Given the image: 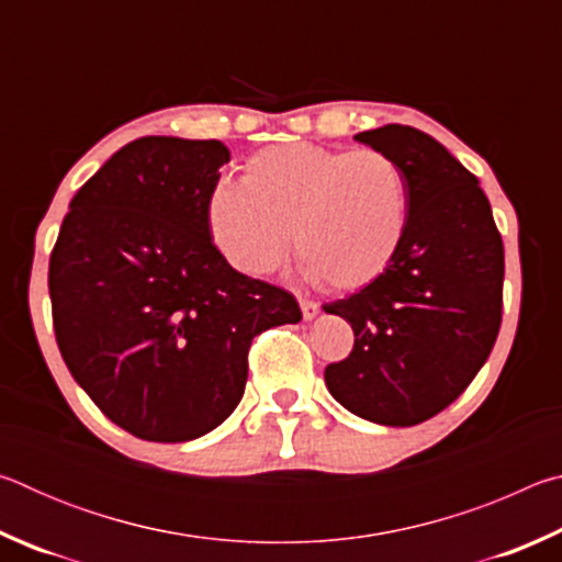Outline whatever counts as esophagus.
<instances>
[{
  "instance_id": "esophagus-1",
  "label": "esophagus",
  "mask_w": 562,
  "mask_h": 562,
  "mask_svg": "<svg viewBox=\"0 0 562 562\" xmlns=\"http://www.w3.org/2000/svg\"><path fill=\"white\" fill-rule=\"evenodd\" d=\"M300 310H302V317L304 319H315L319 315V302L315 300H302L300 297Z\"/></svg>"
}]
</instances>
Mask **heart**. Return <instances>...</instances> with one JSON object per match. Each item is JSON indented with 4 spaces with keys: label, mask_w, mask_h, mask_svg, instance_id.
<instances>
[{
    "label": "heart",
    "mask_w": 562,
    "mask_h": 562,
    "mask_svg": "<svg viewBox=\"0 0 562 562\" xmlns=\"http://www.w3.org/2000/svg\"><path fill=\"white\" fill-rule=\"evenodd\" d=\"M205 213L235 270L272 272L294 237L304 278L351 292L382 278L402 250L408 183L379 150L282 144L247 158L240 183H217Z\"/></svg>",
    "instance_id": "heart-1"
}]
</instances>
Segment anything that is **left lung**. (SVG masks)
I'll return each instance as SVG.
<instances>
[{
    "label": "left lung",
    "mask_w": 562,
    "mask_h": 562,
    "mask_svg": "<svg viewBox=\"0 0 562 562\" xmlns=\"http://www.w3.org/2000/svg\"><path fill=\"white\" fill-rule=\"evenodd\" d=\"M355 138L402 166L408 231L382 278L325 304L355 329L325 382L367 422L414 426L456 402L496 345L503 240L479 178L429 133L389 123Z\"/></svg>",
    "instance_id": "obj_1"
}]
</instances>
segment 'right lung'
Instances as JSON below:
<instances>
[{
  "instance_id": "1",
  "label": "right lung",
  "mask_w": 562,
  "mask_h": 562,
  "mask_svg": "<svg viewBox=\"0 0 562 562\" xmlns=\"http://www.w3.org/2000/svg\"><path fill=\"white\" fill-rule=\"evenodd\" d=\"M221 140L144 136L69 203L49 260L56 345L83 392L144 441L178 443L240 404L260 331L302 319L290 292L233 270L207 231Z\"/></svg>"
}]
</instances>
